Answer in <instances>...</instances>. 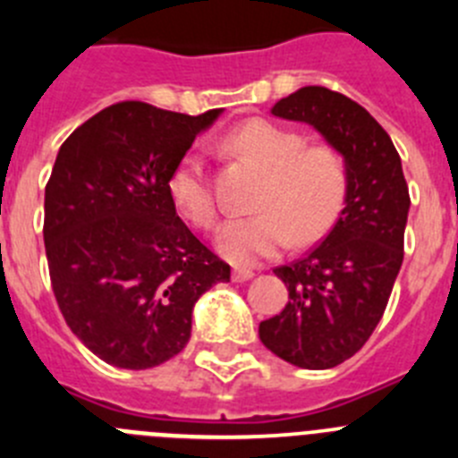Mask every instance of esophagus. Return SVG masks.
I'll return each instance as SVG.
<instances>
[{"instance_id":"1","label":"esophagus","mask_w":458,"mask_h":458,"mask_svg":"<svg viewBox=\"0 0 458 458\" xmlns=\"http://www.w3.org/2000/svg\"><path fill=\"white\" fill-rule=\"evenodd\" d=\"M252 277H254V273L248 268H233V273H232L233 282H250Z\"/></svg>"}]
</instances>
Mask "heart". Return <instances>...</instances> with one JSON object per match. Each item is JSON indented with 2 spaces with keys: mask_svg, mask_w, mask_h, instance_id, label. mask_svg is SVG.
<instances>
[{
  "mask_svg": "<svg viewBox=\"0 0 458 458\" xmlns=\"http://www.w3.org/2000/svg\"><path fill=\"white\" fill-rule=\"evenodd\" d=\"M225 148L266 174L254 199L257 213L233 217L217 236V250L232 264H257L277 254L291 238L295 245L314 242L335 225L349 185L337 151L307 147L301 132L266 119L233 128L225 137ZM167 192L194 226L216 225L217 206L201 156L181 157L169 174Z\"/></svg>",
  "mask_w": 458,
  "mask_h": 458,
  "instance_id": "1",
  "label": "heart"
}]
</instances>
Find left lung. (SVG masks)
Instances as JSON below:
<instances>
[{"mask_svg": "<svg viewBox=\"0 0 458 458\" xmlns=\"http://www.w3.org/2000/svg\"><path fill=\"white\" fill-rule=\"evenodd\" d=\"M270 114L311 125L349 176L344 208L323 242L275 268L289 291L286 307L259 323V337L277 358L330 369L365 346L402 268L411 208L402 157L365 107L326 87L298 89Z\"/></svg>", "mask_w": 458, "mask_h": 458, "instance_id": "obj_1", "label": "left lung"}]
</instances>
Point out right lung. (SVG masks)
Here are the masks:
<instances>
[{"label": "right lung", "mask_w": 458, "mask_h": 458, "mask_svg": "<svg viewBox=\"0 0 458 458\" xmlns=\"http://www.w3.org/2000/svg\"><path fill=\"white\" fill-rule=\"evenodd\" d=\"M222 109L179 114L140 100L72 131L46 185L52 291L75 337L119 369H151L185 349L201 293L232 268L176 216L172 169Z\"/></svg>", "instance_id": "obj_1"}]
</instances>
